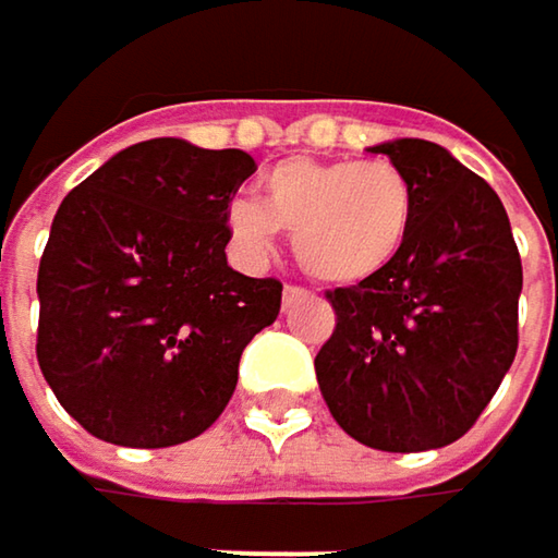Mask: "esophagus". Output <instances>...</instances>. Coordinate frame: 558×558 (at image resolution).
Wrapping results in <instances>:
<instances>
[{"label": "esophagus", "mask_w": 558, "mask_h": 558, "mask_svg": "<svg viewBox=\"0 0 558 558\" xmlns=\"http://www.w3.org/2000/svg\"><path fill=\"white\" fill-rule=\"evenodd\" d=\"M310 300H313V293H306L303 287H293V283L283 287V310H293V306L310 303Z\"/></svg>", "instance_id": "obj_1"}]
</instances>
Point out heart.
I'll return each mask as SVG.
<instances>
[{
    "label": "heart",
    "instance_id": "heart-1",
    "mask_svg": "<svg viewBox=\"0 0 558 558\" xmlns=\"http://www.w3.org/2000/svg\"><path fill=\"white\" fill-rule=\"evenodd\" d=\"M413 209V183L388 161L290 158L268 170L265 206L239 196L226 222L245 262H265L283 229L306 275L349 287L375 278L400 255Z\"/></svg>",
    "mask_w": 558,
    "mask_h": 558
}]
</instances>
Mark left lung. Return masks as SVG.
<instances>
[{"mask_svg":"<svg viewBox=\"0 0 558 558\" xmlns=\"http://www.w3.org/2000/svg\"><path fill=\"white\" fill-rule=\"evenodd\" d=\"M372 151L413 183V226L385 271L326 293L336 329L316 381L352 439L423 452L465 436L501 388L523 268L504 203L475 170L423 138Z\"/></svg>","mask_w":558,"mask_h":558,"instance_id":"obj_1","label":"left lung"}]
</instances>
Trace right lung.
Listing matches in <instances>:
<instances>
[{
    "mask_svg": "<svg viewBox=\"0 0 558 558\" xmlns=\"http://www.w3.org/2000/svg\"><path fill=\"white\" fill-rule=\"evenodd\" d=\"M252 173L239 148L151 138L63 196L38 268V365L96 439L165 449L226 410L283 290L226 262V213Z\"/></svg>",
    "mask_w": 558,
    "mask_h": 558,
    "instance_id": "right-lung-1",
    "label": "right lung"
}]
</instances>
